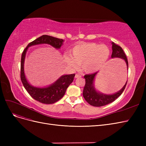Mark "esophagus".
Masks as SVG:
<instances>
[{
    "label": "esophagus",
    "instance_id": "1",
    "mask_svg": "<svg viewBox=\"0 0 146 146\" xmlns=\"http://www.w3.org/2000/svg\"><path fill=\"white\" fill-rule=\"evenodd\" d=\"M82 76H80V75H79V74H76V76H75V78H80Z\"/></svg>",
    "mask_w": 146,
    "mask_h": 146
}]
</instances>
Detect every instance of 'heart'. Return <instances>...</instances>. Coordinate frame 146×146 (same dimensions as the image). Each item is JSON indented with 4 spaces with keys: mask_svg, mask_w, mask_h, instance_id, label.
I'll use <instances>...</instances> for the list:
<instances>
[{
    "mask_svg": "<svg viewBox=\"0 0 146 146\" xmlns=\"http://www.w3.org/2000/svg\"><path fill=\"white\" fill-rule=\"evenodd\" d=\"M71 55L64 56L65 62L72 69L80 64L83 72L91 74L99 69L107 62L110 54L108 47L94 42L80 43L70 50Z\"/></svg>",
    "mask_w": 146,
    "mask_h": 146,
    "instance_id": "obj_1",
    "label": "heart"
}]
</instances>
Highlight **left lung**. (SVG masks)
<instances>
[{
	"label": "left lung",
	"instance_id": "obj_1",
	"mask_svg": "<svg viewBox=\"0 0 146 146\" xmlns=\"http://www.w3.org/2000/svg\"><path fill=\"white\" fill-rule=\"evenodd\" d=\"M111 44L113 50L111 58H117L123 60L125 61L124 63L126 65V68L128 70L129 67H128L127 58L122 48L113 42H111ZM98 73V72H96L94 74L85 75L84 76L86 83L83 91V98L87 101V102L91 105L94 106V107H102V106H104L113 102L122 94L126 86L127 80L124 86L122 88V89L115 93L111 94H104L97 90L95 88L94 80Z\"/></svg>",
	"mask_w": 146,
	"mask_h": 146
}]
</instances>
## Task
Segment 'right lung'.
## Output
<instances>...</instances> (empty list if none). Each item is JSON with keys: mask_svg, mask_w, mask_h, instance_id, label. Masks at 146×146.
Returning a JSON list of instances; mask_svg holds the SVG:
<instances>
[{"mask_svg": "<svg viewBox=\"0 0 146 146\" xmlns=\"http://www.w3.org/2000/svg\"><path fill=\"white\" fill-rule=\"evenodd\" d=\"M64 40L48 35H42L33 41L29 43L21 56V79L25 89L32 98L39 102L45 104H54L63 98L68 86L74 80L75 74L63 75L49 86L36 87L30 85L27 80L24 72V61L26 53L29 47L38 44H49L56 49H60L63 45Z\"/></svg>", "mask_w": 146, "mask_h": 146, "instance_id": "1", "label": "right lung"}]
</instances>
